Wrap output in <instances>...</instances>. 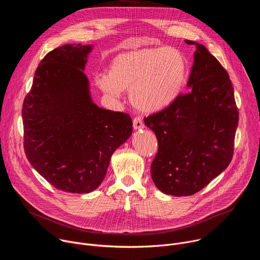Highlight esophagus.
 Here are the masks:
<instances>
[{
    "mask_svg": "<svg viewBox=\"0 0 260 260\" xmlns=\"http://www.w3.org/2000/svg\"><path fill=\"white\" fill-rule=\"evenodd\" d=\"M133 126L135 129H139V128H143L144 127V123L141 119L140 116H136L133 120Z\"/></svg>",
    "mask_w": 260,
    "mask_h": 260,
    "instance_id": "esophagus-1",
    "label": "esophagus"
}]
</instances>
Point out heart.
Here are the masks:
<instances>
[{
    "mask_svg": "<svg viewBox=\"0 0 260 260\" xmlns=\"http://www.w3.org/2000/svg\"><path fill=\"white\" fill-rule=\"evenodd\" d=\"M184 54L174 47L156 46L118 53L111 60L109 73L94 76L98 87L119 96L129 87V101L139 111L153 113L171 105L187 79Z\"/></svg>",
    "mask_w": 260,
    "mask_h": 260,
    "instance_id": "obj_1",
    "label": "heart"
}]
</instances>
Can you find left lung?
Returning a JSON list of instances; mask_svg holds the SVG:
<instances>
[{"instance_id": "obj_1", "label": "left lung", "mask_w": 260, "mask_h": 260, "mask_svg": "<svg viewBox=\"0 0 260 260\" xmlns=\"http://www.w3.org/2000/svg\"><path fill=\"white\" fill-rule=\"evenodd\" d=\"M191 90L144 118L155 133L158 150L151 164L156 187L175 197L191 196L223 172L234 155L239 109L226 70L193 41Z\"/></svg>"}]
</instances>
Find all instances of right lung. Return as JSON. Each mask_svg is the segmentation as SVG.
Returning <instances> with one entry per match:
<instances>
[{"label":"right lung","instance_id":"obj_1","mask_svg":"<svg viewBox=\"0 0 260 260\" xmlns=\"http://www.w3.org/2000/svg\"><path fill=\"white\" fill-rule=\"evenodd\" d=\"M91 46L66 44L48 52L22 105L26 158L55 188L88 193L105 178L110 158L132 135L127 113L91 102L83 73Z\"/></svg>","mask_w":260,"mask_h":260}]
</instances>
